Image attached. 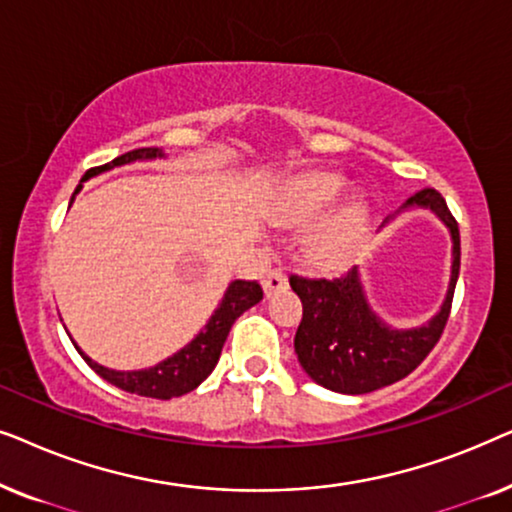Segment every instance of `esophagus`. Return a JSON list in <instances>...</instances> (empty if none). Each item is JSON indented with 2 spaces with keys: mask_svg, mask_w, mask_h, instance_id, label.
I'll return each mask as SVG.
<instances>
[{
  "mask_svg": "<svg viewBox=\"0 0 512 512\" xmlns=\"http://www.w3.org/2000/svg\"><path fill=\"white\" fill-rule=\"evenodd\" d=\"M286 277H284V272L282 270H270L268 275L263 277V291H265V298H272V296H277V293H282V291H286Z\"/></svg>",
  "mask_w": 512,
  "mask_h": 512,
  "instance_id": "1",
  "label": "esophagus"
}]
</instances>
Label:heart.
<instances>
[{"label": "heart", "mask_w": 512, "mask_h": 512, "mask_svg": "<svg viewBox=\"0 0 512 512\" xmlns=\"http://www.w3.org/2000/svg\"><path fill=\"white\" fill-rule=\"evenodd\" d=\"M349 184L338 174H310L291 186L277 207V223L286 228H310L305 237V261L321 272H342L359 261L370 235L368 209L361 202H339Z\"/></svg>", "instance_id": "b5f03b06"}]
</instances>
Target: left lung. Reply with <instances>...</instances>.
<instances>
[{"label": "left lung", "instance_id": "obj_1", "mask_svg": "<svg viewBox=\"0 0 512 512\" xmlns=\"http://www.w3.org/2000/svg\"><path fill=\"white\" fill-rule=\"evenodd\" d=\"M412 209H426L450 233V284L440 310L422 326L396 328L373 310L359 268L338 279H303L293 275L291 289L303 303L296 340L298 363L321 387L338 394H370L410 375L436 345L450 317L454 286L459 277V228L443 195L424 188L403 202L382 223L389 226Z\"/></svg>", "mask_w": 512, "mask_h": 512}]
</instances>
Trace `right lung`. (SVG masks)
Listing matches in <instances>:
<instances>
[{"instance_id": "right-lung-1", "label": "right lung", "mask_w": 512, "mask_h": 512, "mask_svg": "<svg viewBox=\"0 0 512 512\" xmlns=\"http://www.w3.org/2000/svg\"><path fill=\"white\" fill-rule=\"evenodd\" d=\"M165 153L158 146H146V149H135L123 153L107 163L104 167H97V170L86 172V177L81 179V184L76 186V191L72 195V202L76 200V195L81 193L83 181L97 177V174L111 172L114 167H125L132 163H151V160H163ZM69 202V207H72ZM263 300V289L261 284L256 282H247V279H235V282L228 284L226 293H223L221 303L216 305V310L212 312V317L207 319V324L202 326V331L195 335V338L174 352L167 359L158 361L156 366L149 368H139V370H116V368H107L102 363H97L95 359L83 352V349L76 345V340L69 335L72 345L76 347V352L83 356V361L88 363L90 368L95 370L102 380H107L114 387L128 391V394H137V396H146V398H160V401H170L174 396H184L188 391H193L195 387H200V382H205L212 370L219 363L223 342H226L230 328H233L235 319L240 317L254 307L256 303Z\"/></svg>"}]
</instances>
